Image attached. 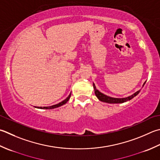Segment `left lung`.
Listing matches in <instances>:
<instances>
[{"label":"left lung","mask_w":160,"mask_h":160,"mask_svg":"<svg viewBox=\"0 0 160 160\" xmlns=\"http://www.w3.org/2000/svg\"><path fill=\"white\" fill-rule=\"evenodd\" d=\"M145 83H146V82H144V84H143V85H144ZM93 89H94V93H95V94H96L97 98H98L101 101L105 102H108V103H123L124 102L130 101V100L133 98L134 97L136 96L140 92V90H139L138 92L134 93V94L131 95L130 96L127 97V98H112V97H109V96H106L105 94H103V93H102L101 92H100L98 90H97L94 84H93Z\"/></svg>","instance_id":"1"}]
</instances>
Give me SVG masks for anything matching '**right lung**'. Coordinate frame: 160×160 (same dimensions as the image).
<instances>
[{"label": "right lung", "instance_id": "obj_1", "mask_svg": "<svg viewBox=\"0 0 160 160\" xmlns=\"http://www.w3.org/2000/svg\"><path fill=\"white\" fill-rule=\"evenodd\" d=\"M70 97H71V93H70V95L68 96L67 98H66L65 100H64L63 101H62L61 102H59V103H58V104H56V105H52V106H49V107H37V108H39V109H54V108H58V107H60V106H62V105H64L65 103H67V102H68V100H69V98H70ZM35 108H37V107H35Z\"/></svg>", "mask_w": 160, "mask_h": 160}]
</instances>
